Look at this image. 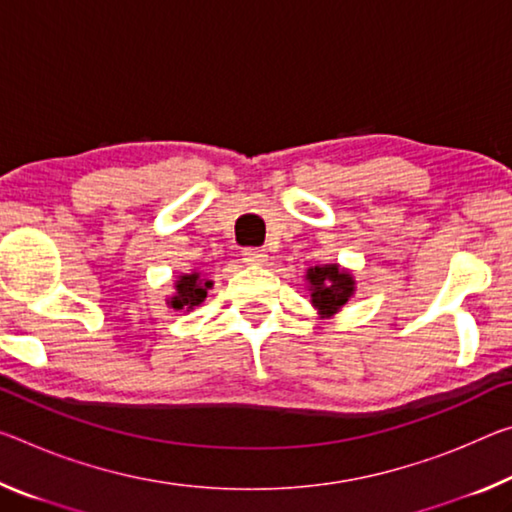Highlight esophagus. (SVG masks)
<instances>
[{"instance_id":"1","label":"esophagus","mask_w":512,"mask_h":512,"mask_svg":"<svg viewBox=\"0 0 512 512\" xmlns=\"http://www.w3.org/2000/svg\"><path fill=\"white\" fill-rule=\"evenodd\" d=\"M243 262L248 264H264L269 255H266L264 248H243Z\"/></svg>"}]
</instances>
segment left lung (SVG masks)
Segmentation results:
<instances>
[{
  "mask_svg": "<svg viewBox=\"0 0 512 512\" xmlns=\"http://www.w3.org/2000/svg\"><path fill=\"white\" fill-rule=\"evenodd\" d=\"M307 280L312 282V303L323 314L337 312L353 296V278L337 264L314 266L307 271Z\"/></svg>",
  "mask_w": 512,
  "mask_h": 512,
  "instance_id": "8db88e82",
  "label": "left lung"
}]
</instances>
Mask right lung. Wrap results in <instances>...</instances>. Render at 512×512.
I'll return each mask as SVG.
<instances>
[{
	"label": "right lung",
	"mask_w": 512,
	"mask_h": 512,
	"mask_svg": "<svg viewBox=\"0 0 512 512\" xmlns=\"http://www.w3.org/2000/svg\"><path fill=\"white\" fill-rule=\"evenodd\" d=\"M212 287V282L200 280L198 273H191V275H182L180 280H177V296H173L170 300V307H175V310H191V307L200 305L202 300L207 298V289Z\"/></svg>",
	"instance_id": "right-lung-1"
}]
</instances>
